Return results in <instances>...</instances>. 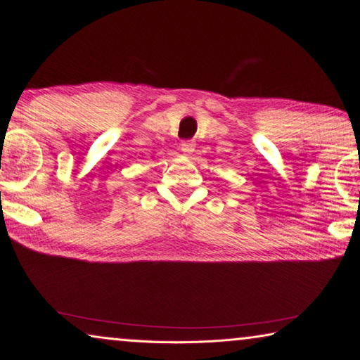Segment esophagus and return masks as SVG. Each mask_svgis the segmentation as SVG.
I'll return each instance as SVG.
<instances>
[{"mask_svg":"<svg viewBox=\"0 0 360 360\" xmlns=\"http://www.w3.org/2000/svg\"><path fill=\"white\" fill-rule=\"evenodd\" d=\"M181 150L190 155V153L195 151V142L193 141H184L181 143Z\"/></svg>","mask_w":360,"mask_h":360,"instance_id":"esophagus-1","label":"esophagus"}]
</instances>
